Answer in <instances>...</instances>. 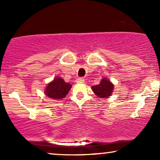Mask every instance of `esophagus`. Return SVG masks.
Listing matches in <instances>:
<instances>
[{
  "instance_id": "obj_1",
  "label": "esophagus",
  "mask_w": 160,
  "mask_h": 160,
  "mask_svg": "<svg viewBox=\"0 0 160 160\" xmlns=\"http://www.w3.org/2000/svg\"><path fill=\"white\" fill-rule=\"evenodd\" d=\"M76 83H84V79L83 78H76Z\"/></svg>"
}]
</instances>
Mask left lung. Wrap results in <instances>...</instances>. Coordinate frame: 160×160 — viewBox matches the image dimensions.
Listing matches in <instances>:
<instances>
[{
	"mask_svg": "<svg viewBox=\"0 0 160 160\" xmlns=\"http://www.w3.org/2000/svg\"><path fill=\"white\" fill-rule=\"evenodd\" d=\"M91 89L98 97L107 98L112 95L113 89H114V85L110 80L105 77L102 78L100 84L95 86H92Z\"/></svg>",
	"mask_w": 160,
	"mask_h": 160,
	"instance_id": "left-lung-1",
	"label": "left lung"
}]
</instances>
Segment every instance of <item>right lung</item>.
<instances>
[{
  "mask_svg": "<svg viewBox=\"0 0 160 160\" xmlns=\"http://www.w3.org/2000/svg\"><path fill=\"white\" fill-rule=\"evenodd\" d=\"M71 87L72 85L70 83L65 82L63 78L56 76L47 85L44 94L52 100H60L65 98Z\"/></svg>",
  "mask_w": 160,
  "mask_h": 160,
  "instance_id": "add662e5",
  "label": "right lung"
}]
</instances>
